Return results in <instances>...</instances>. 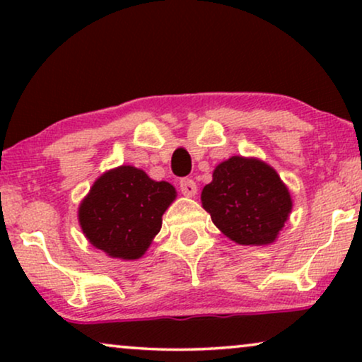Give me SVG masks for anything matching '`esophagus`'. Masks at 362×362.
<instances>
[{
  "label": "esophagus",
  "instance_id": "obj_1",
  "mask_svg": "<svg viewBox=\"0 0 362 362\" xmlns=\"http://www.w3.org/2000/svg\"><path fill=\"white\" fill-rule=\"evenodd\" d=\"M180 187H181V192L185 196H189V197H192V196H196V192H197V186H196V182L192 181V180H189V177H185V180H181V182H180Z\"/></svg>",
  "mask_w": 362,
  "mask_h": 362
}]
</instances>
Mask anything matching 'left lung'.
I'll use <instances>...</instances> for the list:
<instances>
[{
  "instance_id": "8db88e82",
  "label": "left lung",
  "mask_w": 362,
  "mask_h": 362,
  "mask_svg": "<svg viewBox=\"0 0 362 362\" xmlns=\"http://www.w3.org/2000/svg\"><path fill=\"white\" fill-rule=\"evenodd\" d=\"M201 201L217 229L240 245L275 242L293 206L274 168L244 156L216 166Z\"/></svg>"
}]
</instances>
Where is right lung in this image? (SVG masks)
<instances>
[{"instance_id": "obj_1", "label": "right lung", "mask_w": 362, "mask_h": 362, "mask_svg": "<svg viewBox=\"0 0 362 362\" xmlns=\"http://www.w3.org/2000/svg\"><path fill=\"white\" fill-rule=\"evenodd\" d=\"M176 199L166 181H153L135 166H118L98 177L78 206V224L93 247L113 259L135 260L161 229Z\"/></svg>"}]
</instances>
